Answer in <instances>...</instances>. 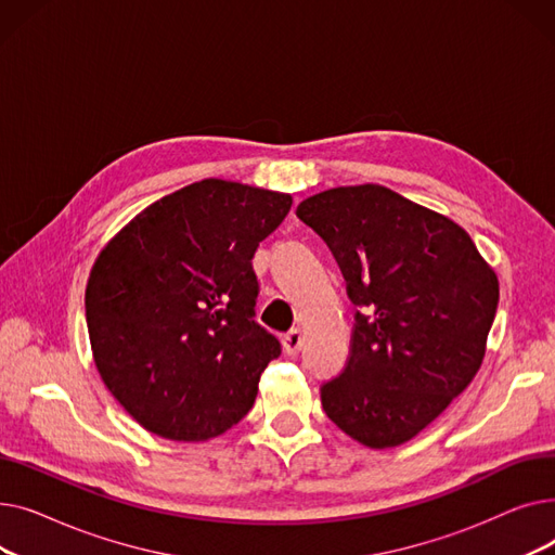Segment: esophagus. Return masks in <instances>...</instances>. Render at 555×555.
Segmentation results:
<instances>
[{
    "label": "esophagus",
    "instance_id": "34e87169",
    "mask_svg": "<svg viewBox=\"0 0 555 555\" xmlns=\"http://www.w3.org/2000/svg\"><path fill=\"white\" fill-rule=\"evenodd\" d=\"M301 346H304V337H301V331H289L285 337H283V351L287 353V356H297L299 351H301Z\"/></svg>",
    "mask_w": 555,
    "mask_h": 555
}]
</instances>
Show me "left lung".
Wrapping results in <instances>:
<instances>
[{
    "label": "left lung",
    "mask_w": 555,
    "mask_h": 555,
    "mask_svg": "<svg viewBox=\"0 0 555 555\" xmlns=\"http://www.w3.org/2000/svg\"><path fill=\"white\" fill-rule=\"evenodd\" d=\"M297 216L326 241L358 306L324 412L371 450L412 441L481 369L498 274L463 227L380 184L314 193Z\"/></svg>",
    "instance_id": "obj_1"
}]
</instances>
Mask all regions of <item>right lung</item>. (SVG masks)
I'll list each match as a JSON object with an SVG mask.
<instances>
[{"label":"right lung","mask_w":555,"mask_h":555,"mask_svg":"<svg viewBox=\"0 0 555 555\" xmlns=\"http://www.w3.org/2000/svg\"><path fill=\"white\" fill-rule=\"evenodd\" d=\"M289 207V193L209 178L153 202L99 251L85 287L92 356L143 429L199 443L251 410L281 353L251 319V258Z\"/></svg>","instance_id":"add662e5"}]
</instances>
